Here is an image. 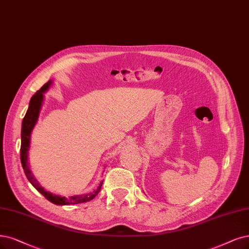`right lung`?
<instances>
[{
    "instance_id": "obj_1",
    "label": "right lung",
    "mask_w": 249,
    "mask_h": 249,
    "mask_svg": "<svg viewBox=\"0 0 249 249\" xmlns=\"http://www.w3.org/2000/svg\"><path fill=\"white\" fill-rule=\"evenodd\" d=\"M51 83H52L51 81L46 83V84H44L40 90L36 91V93L32 96L29 108H27V112L23 118L22 125H21V145H20V160H21V164H22V168H23V171L25 173L27 179H29V181L36 188V190L39 191L46 199L52 202V203L56 204V205H70V204L84 203V202H88V201L93 199L94 197H96V195L98 194L100 189H101V186H103V181L99 183V186L97 187L96 190H94L91 193H88V194L80 195V196H71L69 198L60 197V196L53 195L52 193L45 191L39 185L38 180L34 178L33 173L29 167V162H27V152H29V149H30L31 133L34 129L36 121H38L40 109H41L43 98H44L43 93L48 90L49 86L51 85Z\"/></svg>"
}]
</instances>
